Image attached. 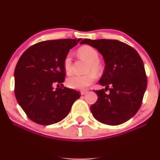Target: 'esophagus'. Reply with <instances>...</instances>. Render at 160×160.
<instances>
[{
    "instance_id": "esophagus-1",
    "label": "esophagus",
    "mask_w": 160,
    "mask_h": 160,
    "mask_svg": "<svg viewBox=\"0 0 160 160\" xmlns=\"http://www.w3.org/2000/svg\"><path fill=\"white\" fill-rule=\"evenodd\" d=\"M86 93H87V91H86V90H84V91H81V92H80V94H81L82 95H85Z\"/></svg>"
}]
</instances>
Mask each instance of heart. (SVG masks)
<instances>
[{
	"instance_id": "obj_1",
	"label": "heart",
	"mask_w": 160,
	"mask_h": 160,
	"mask_svg": "<svg viewBox=\"0 0 160 160\" xmlns=\"http://www.w3.org/2000/svg\"><path fill=\"white\" fill-rule=\"evenodd\" d=\"M78 54L79 56L88 62L86 66V72L89 73L85 75H73L68 78L66 83L71 89H84L94 82L95 74L93 73L98 74L102 68V66L98 60V51L93 47L89 46H84L80 47L78 49ZM63 67L66 74H71L72 70V60L70 55H67L64 58Z\"/></svg>"
}]
</instances>
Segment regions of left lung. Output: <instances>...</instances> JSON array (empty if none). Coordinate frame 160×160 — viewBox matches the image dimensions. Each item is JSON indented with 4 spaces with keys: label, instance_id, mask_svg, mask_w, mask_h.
I'll list each match as a JSON object with an SVG mask.
<instances>
[{
    "label": "left lung",
    "instance_id": "1",
    "mask_svg": "<svg viewBox=\"0 0 160 160\" xmlns=\"http://www.w3.org/2000/svg\"><path fill=\"white\" fill-rule=\"evenodd\" d=\"M80 44L94 47L105 62L99 80L105 88L95 91L98 100L90 107L93 117L110 126L128 121L140 108L148 85L141 56L132 47L117 40L84 39ZM108 90V94L105 92Z\"/></svg>",
    "mask_w": 160,
    "mask_h": 160
}]
</instances>
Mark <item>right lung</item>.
<instances>
[{
	"mask_svg": "<svg viewBox=\"0 0 160 160\" xmlns=\"http://www.w3.org/2000/svg\"><path fill=\"white\" fill-rule=\"evenodd\" d=\"M80 40L39 42L19 58L14 71L16 98L28 117L36 123L48 126L62 120L80 97L79 92L62 85L66 75L64 58ZM55 85L59 87L54 89Z\"/></svg>",
	"mask_w": 160,
	"mask_h": 160,
	"instance_id": "add662e5",
	"label": "right lung"
}]
</instances>
